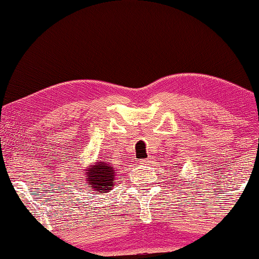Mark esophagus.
Instances as JSON below:
<instances>
[{
  "mask_svg": "<svg viewBox=\"0 0 259 259\" xmlns=\"http://www.w3.org/2000/svg\"><path fill=\"white\" fill-rule=\"evenodd\" d=\"M139 164L140 165H148V164H151V158L141 159V160H139Z\"/></svg>",
  "mask_w": 259,
  "mask_h": 259,
  "instance_id": "34e87169",
  "label": "esophagus"
}]
</instances>
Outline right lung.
<instances>
[{"instance_id":"right-lung-1","label":"right lung","mask_w":259,"mask_h":259,"mask_svg":"<svg viewBox=\"0 0 259 259\" xmlns=\"http://www.w3.org/2000/svg\"><path fill=\"white\" fill-rule=\"evenodd\" d=\"M86 182L83 185H90V191H95L94 194L111 192L115 184V169L111 164L99 160L95 165H90L83 169Z\"/></svg>"}]
</instances>
